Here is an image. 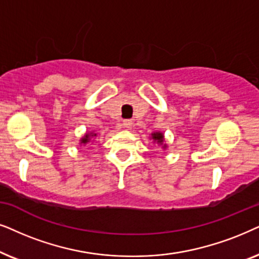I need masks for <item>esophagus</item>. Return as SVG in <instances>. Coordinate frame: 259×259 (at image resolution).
<instances>
[{"instance_id": "esophagus-1", "label": "esophagus", "mask_w": 259, "mask_h": 259, "mask_svg": "<svg viewBox=\"0 0 259 259\" xmlns=\"http://www.w3.org/2000/svg\"><path fill=\"white\" fill-rule=\"evenodd\" d=\"M123 126L125 127V129H127V130H130V129H133V126H134V122L132 119H125L123 122Z\"/></svg>"}]
</instances>
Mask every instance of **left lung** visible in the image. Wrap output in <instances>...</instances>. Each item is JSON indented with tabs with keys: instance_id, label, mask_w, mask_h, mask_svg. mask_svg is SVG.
I'll use <instances>...</instances> for the list:
<instances>
[{
	"instance_id": "8db88e82",
	"label": "left lung",
	"mask_w": 259,
	"mask_h": 259,
	"mask_svg": "<svg viewBox=\"0 0 259 259\" xmlns=\"http://www.w3.org/2000/svg\"><path fill=\"white\" fill-rule=\"evenodd\" d=\"M151 139H153L154 142L160 144V146H163V148L167 147V144H163L164 137H163V134H162V133H153V134H151Z\"/></svg>"
}]
</instances>
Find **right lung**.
<instances>
[{"mask_svg":"<svg viewBox=\"0 0 259 259\" xmlns=\"http://www.w3.org/2000/svg\"><path fill=\"white\" fill-rule=\"evenodd\" d=\"M95 136H97V134H95V133H88L84 137H81L80 143H81V144H86V143H89L90 141H91L92 137H95Z\"/></svg>","mask_w":259,"mask_h":259,"instance_id":"obj_1","label":"right lung"}]
</instances>
